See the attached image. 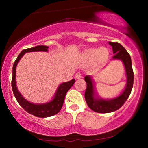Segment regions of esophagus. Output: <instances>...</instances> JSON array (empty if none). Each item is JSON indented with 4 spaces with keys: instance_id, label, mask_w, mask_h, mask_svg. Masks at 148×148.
Masks as SVG:
<instances>
[{
    "instance_id": "1",
    "label": "esophagus",
    "mask_w": 148,
    "mask_h": 148,
    "mask_svg": "<svg viewBox=\"0 0 148 148\" xmlns=\"http://www.w3.org/2000/svg\"><path fill=\"white\" fill-rule=\"evenodd\" d=\"M75 78H76V79H81V72H76V74H75Z\"/></svg>"
}]
</instances>
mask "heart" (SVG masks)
<instances>
[{
  "label": "heart",
  "instance_id": "1",
  "mask_svg": "<svg viewBox=\"0 0 148 148\" xmlns=\"http://www.w3.org/2000/svg\"><path fill=\"white\" fill-rule=\"evenodd\" d=\"M109 57V50L105 47L99 49L89 48L82 53V58L87 62H92L96 65L104 63Z\"/></svg>",
  "mask_w": 148,
  "mask_h": 148
}]
</instances>
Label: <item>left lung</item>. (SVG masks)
I'll return each mask as SVG.
<instances>
[{
  "label": "left lung",
  "mask_w": 148,
  "mask_h": 148,
  "mask_svg": "<svg viewBox=\"0 0 148 148\" xmlns=\"http://www.w3.org/2000/svg\"><path fill=\"white\" fill-rule=\"evenodd\" d=\"M109 45H111L114 53L113 58L120 59L125 64L127 77V86L121 95L115 99L111 100L95 99L94 98V87L92 80L90 76H85V81L87 84V87L85 92V99L90 109L99 113H111L122 107L130 97L134 84V72L130 55L120 43L110 42Z\"/></svg>",
  "instance_id": "1"
}]
</instances>
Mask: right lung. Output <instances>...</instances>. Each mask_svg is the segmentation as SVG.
<instances>
[{
    "instance_id": "1",
    "label": "right lung",
    "mask_w": 148,
    "mask_h": 148,
    "mask_svg": "<svg viewBox=\"0 0 148 148\" xmlns=\"http://www.w3.org/2000/svg\"><path fill=\"white\" fill-rule=\"evenodd\" d=\"M48 47L47 46H37L33 48L23 49L18 56L13 64L12 68V88L13 93H14L16 101L19 103L25 111L28 112L30 114L38 118H47L57 114L60 111L62 105H63L64 99L65 97L67 91L70 89L71 87L74 85L75 80L72 79L68 82L63 83L59 86L58 90L56 93L53 99L50 102L44 104H34L26 101L24 98L18 91L16 86V81H15V75H16V67L17 65L18 61L24 55L26 52H33V51H47Z\"/></svg>"
}]
</instances>
